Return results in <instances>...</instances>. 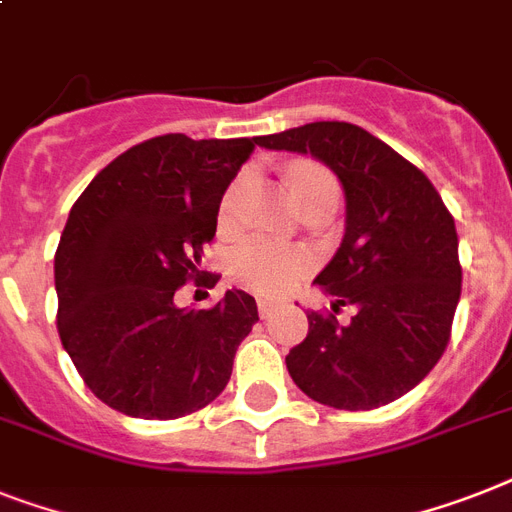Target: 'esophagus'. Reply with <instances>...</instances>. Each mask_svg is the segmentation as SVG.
<instances>
[{
	"mask_svg": "<svg viewBox=\"0 0 512 512\" xmlns=\"http://www.w3.org/2000/svg\"><path fill=\"white\" fill-rule=\"evenodd\" d=\"M273 310H276V302H273V299H257V313H260V318H270Z\"/></svg>",
	"mask_w": 512,
	"mask_h": 512,
	"instance_id": "obj_1",
	"label": "esophagus"
}]
</instances>
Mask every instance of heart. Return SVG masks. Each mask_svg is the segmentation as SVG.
Instances as JSON below:
<instances>
[{"mask_svg": "<svg viewBox=\"0 0 512 512\" xmlns=\"http://www.w3.org/2000/svg\"><path fill=\"white\" fill-rule=\"evenodd\" d=\"M289 184H292L297 199H302L305 194L318 189V186L334 184V178H331L326 168L315 165V162H297L289 170ZM242 186L244 176L236 178L231 189L226 191L223 202H220V220L223 223L234 218L236 194H239ZM310 268H313L310 252L299 247H289V244L270 242V239L244 242L234 252V260H231V273H234L236 281L247 286L249 292L265 294V297H281V294H286Z\"/></svg>", "mask_w": 512, "mask_h": 512, "instance_id": "heart-1", "label": "heart"}]
</instances>
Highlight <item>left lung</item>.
Returning <instances> with one entry per match:
<instances>
[{"label": "left lung", "mask_w": 512, "mask_h": 512, "mask_svg": "<svg viewBox=\"0 0 512 512\" xmlns=\"http://www.w3.org/2000/svg\"><path fill=\"white\" fill-rule=\"evenodd\" d=\"M326 162L344 186L347 228L315 284L358 310L347 327L307 313L286 355L294 384L336 410H373L418 386L447 350L460 299L455 218L423 170L365 128L318 120L257 141Z\"/></svg>", "instance_id": "8db88e82"}]
</instances>
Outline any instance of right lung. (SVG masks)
I'll use <instances>...</instances> for the list:
<instances>
[{
    "label": "right lung",
    "mask_w": 512,
    "mask_h": 512,
    "mask_svg": "<svg viewBox=\"0 0 512 512\" xmlns=\"http://www.w3.org/2000/svg\"><path fill=\"white\" fill-rule=\"evenodd\" d=\"M257 141H141L70 210L54 255L57 331L83 384L112 410L173 421L226 389L236 347L260 321L255 297L231 289L207 310H181L173 294L205 273L220 199Z\"/></svg>",
    "instance_id": "add662e5"
}]
</instances>
